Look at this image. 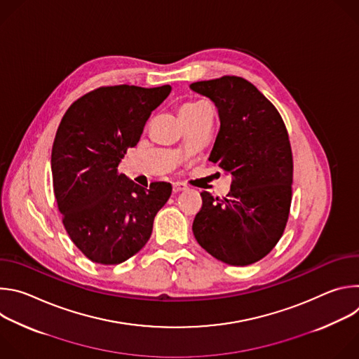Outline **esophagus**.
<instances>
[{"label": "esophagus", "mask_w": 359, "mask_h": 359, "mask_svg": "<svg viewBox=\"0 0 359 359\" xmlns=\"http://www.w3.org/2000/svg\"><path fill=\"white\" fill-rule=\"evenodd\" d=\"M186 189H187V186H186L184 183H180V182H175V183H173V191H175V193L183 191V190H186Z\"/></svg>", "instance_id": "1"}]
</instances>
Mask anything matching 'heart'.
<instances>
[{"instance_id":"heart-1","label":"heart","mask_w":359,"mask_h":359,"mask_svg":"<svg viewBox=\"0 0 359 359\" xmlns=\"http://www.w3.org/2000/svg\"><path fill=\"white\" fill-rule=\"evenodd\" d=\"M198 105H201L200 102H196V104H187V105H184V107H183V109H182V111H184V109H191V108H196V107H198Z\"/></svg>"}]
</instances>
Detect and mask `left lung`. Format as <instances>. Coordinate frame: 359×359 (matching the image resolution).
I'll use <instances>...</instances> for the list:
<instances>
[{
	"mask_svg": "<svg viewBox=\"0 0 359 359\" xmlns=\"http://www.w3.org/2000/svg\"><path fill=\"white\" fill-rule=\"evenodd\" d=\"M190 89L219 111L220 130L209 161L231 175L226 197L203 191L193 222L197 243L230 266H248L267 255L287 224L292 155L285 125L271 102L240 76L200 81Z\"/></svg>",
	"mask_w": 359,
	"mask_h": 359,
	"instance_id": "obj_1",
	"label": "left lung"
}]
</instances>
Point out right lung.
<instances>
[{
    "label": "right lung",
    "mask_w": 359,
    "mask_h": 359,
    "mask_svg": "<svg viewBox=\"0 0 359 359\" xmlns=\"http://www.w3.org/2000/svg\"><path fill=\"white\" fill-rule=\"evenodd\" d=\"M170 90L97 88L75 100L58 126L50 155L55 198L71 240L93 263L119 264L136 254L172 194L170 183L144 189L118 172Z\"/></svg>",
    "instance_id": "right-lung-1"
}]
</instances>
